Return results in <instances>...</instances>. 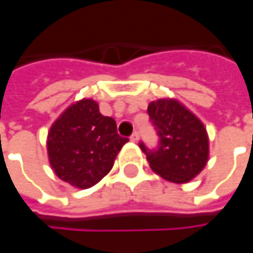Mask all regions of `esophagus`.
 <instances>
[{
    "mask_svg": "<svg viewBox=\"0 0 253 253\" xmlns=\"http://www.w3.org/2000/svg\"><path fill=\"white\" fill-rule=\"evenodd\" d=\"M131 141L132 142H138V141H139V133H138V132H136V131L133 132V133H132V135H131Z\"/></svg>",
    "mask_w": 253,
    "mask_h": 253,
    "instance_id": "1",
    "label": "esophagus"
}]
</instances>
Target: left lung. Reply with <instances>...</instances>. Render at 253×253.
Listing matches in <instances>:
<instances>
[{
	"mask_svg": "<svg viewBox=\"0 0 253 253\" xmlns=\"http://www.w3.org/2000/svg\"><path fill=\"white\" fill-rule=\"evenodd\" d=\"M148 114L159 135L156 149L139 143L151 169L171 183H189L209 161V135L204 124L173 98H161L148 105Z\"/></svg>",
	"mask_w": 253,
	"mask_h": 253,
	"instance_id": "8db88e82",
	"label": "left lung"
}]
</instances>
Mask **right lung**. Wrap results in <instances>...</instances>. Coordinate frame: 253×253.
Instances as JSON below:
<instances>
[{"label": "right lung", "mask_w": 253, "mask_h": 253, "mask_svg": "<svg viewBox=\"0 0 253 253\" xmlns=\"http://www.w3.org/2000/svg\"><path fill=\"white\" fill-rule=\"evenodd\" d=\"M126 142L118 135L115 120L104 117L94 100L83 98L52 124L46 146L59 179L77 189H90L110 173Z\"/></svg>", "instance_id": "obj_1"}]
</instances>
